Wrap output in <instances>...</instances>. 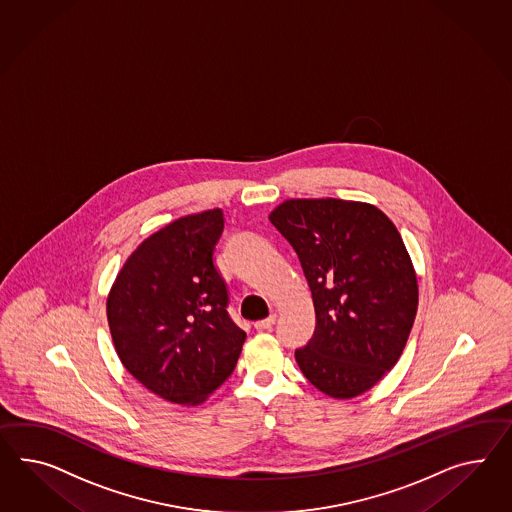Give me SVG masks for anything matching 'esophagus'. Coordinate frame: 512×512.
Wrapping results in <instances>:
<instances>
[{
  "label": "esophagus",
  "instance_id": "obj_1",
  "mask_svg": "<svg viewBox=\"0 0 512 512\" xmlns=\"http://www.w3.org/2000/svg\"><path fill=\"white\" fill-rule=\"evenodd\" d=\"M276 314H271L269 317H265L262 321H256L254 323V328H258V330H265V328H271L275 325Z\"/></svg>",
  "mask_w": 512,
  "mask_h": 512
}]
</instances>
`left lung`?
<instances>
[{
    "mask_svg": "<svg viewBox=\"0 0 512 512\" xmlns=\"http://www.w3.org/2000/svg\"><path fill=\"white\" fill-rule=\"evenodd\" d=\"M269 221L297 252L315 330L295 351L323 394L351 399L397 364L418 310V280L394 223L371 204L295 198Z\"/></svg>",
    "mask_w": 512,
    "mask_h": 512,
    "instance_id": "1",
    "label": "left lung"
}]
</instances>
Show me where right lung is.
<instances>
[{"instance_id":"1","label":"right lung","mask_w":512,"mask_h":512,"mask_svg":"<svg viewBox=\"0 0 512 512\" xmlns=\"http://www.w3.org/2000/svg\"><path fill=\"white\" fill-rule=\"evenodd\" d=\"M223 230L221 210L161 228L122 265L107 297L120 362L176 405H198L217 390L247 338L228 314V288L215 265Z\"/></svg>"}]
</instances>
